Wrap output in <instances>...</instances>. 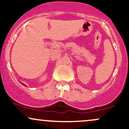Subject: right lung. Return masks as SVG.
Wrapping results in <instances>:
<instances>
[{
    "instance_id": "obj_1",
    "label": "right lung",
    "mask_w": 129,
    "mask_h": 129,
    "mask_svg": "<svg viewBox=\"0 0 129 129\" xmlns=\"http://www.w3.org/2000/svg\"><path fill=\"white\" fill-rule=\"evenodd\" d=\"M21 84H22V85H25V86H26V85H24V84H22V83H21Z\"/></svg>"
}]
</instances>
